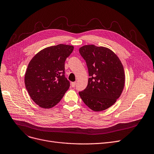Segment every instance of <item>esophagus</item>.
I'll use <instances>...</instances> for the list:
<instances>
[{
	"label": "esophagus",
	"mask_w": 154,
	"mask_h": 154,
	"mask_svg": "<svg viewBox=\"0 0 154 154\" xmlns=\"http://www.w3.org/2000/svg\"><path fill=\"white\" fill-rule=\"evenodd\" d=\"M75 85H76V82H72V83H71V86H72V87H74V86H75Z\"/></svg>",
	"instance_id": "1"
}]
</instances>
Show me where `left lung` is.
Segmentation results:
<instances>
[{"label":"left lung","instance_id":"left-lung-1","mask_svg":"<svg viewBox=\"0 0 154 154\" xmlns=\"http://www.w3.org/2000/svg\"><path fill=\"white\" fill-rule=\"evenodd\" d=\"M79 52L86 63L90 78L86 88L79 94L92 110H105L116 102L123 91V65L112 50L105 47L85 45Z\"/></svg>","mask_w":154,"mask_h":154}]
</instances>
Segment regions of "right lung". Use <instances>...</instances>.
Wrapping results in <instances>:
<instances>
[{
  "mask_svg": "<svg viewBox=\"0 0 154 154\" xmlns=\"http://www.w3.org/2000/svg\"><path fill=\"white\" fill-rule=\"evenodd\" d=\"M74 46L60 45L39 51L30 60L25 74V85L31 99L43 108L55 106L69 89L64 75V62Z\"/></svg>",
  "mask_w": 154,
  "mask_h": 154,
  "instance_id": "right-lung-1",
  "label": "right lung"
}]
</instances>
